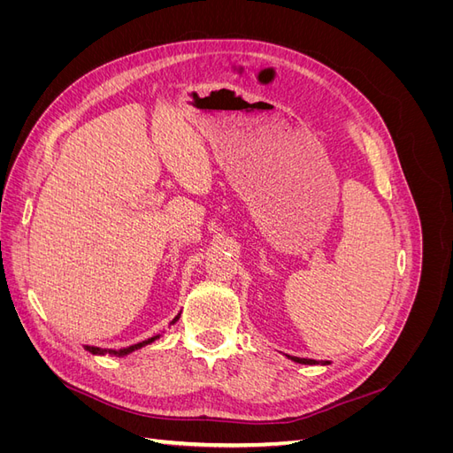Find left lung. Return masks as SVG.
I'll list each match as a JSON object with an SVG mask.
<instances>
[{
    "mask_svg": "<svg viewBox=\"0 0 453 453\" xmlns=\"http://www.w3.org/2000/svg\"><path fill=\"white\" fill-rule=\"evenodd\" d=\"M287 359H291L295 363H300V365H328V361H315V359H303V357H295V355H285Z\"/></svg>",
    "mask_w": 453,
    "mask_h": 453,
    "instance_id": "left-lung-1",
    "label": "left lung"
}]
</instances>
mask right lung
Returning a JSON list of instances; mask_svg holds the SVG:
<instances>
[{"mask_svg": "<svg viewBox=\"0 0 453 453\" xmlns=\"http://www.w3.org/2000/svg\"><path fill=\"white\" fill-rule=\"evenodd\" d=\"M180 315H181V313H177L175 318L172 319V323H170V325L177 323V319H180ZM162 333H164V331H162ZM162 333H158V334H155V336H150V338H147V340H142V342H138V344H132V346L120 348V349L98 348V346H85V349H87L88 353H92V355H111V357H127V355H130L132 351H138V349H142V348H143V346H147V344H153L155 340H158V338L162 336Z\"/></svg>", "mask_w": 453, "mask_h": 453, "instance_id": "1", "label": "right lung"}]
</instances>
